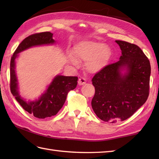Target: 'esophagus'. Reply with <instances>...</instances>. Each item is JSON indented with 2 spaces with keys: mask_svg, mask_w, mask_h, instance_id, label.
Masks as SVG:
<instances>
[{
  "mask_svg": "<svg viewBox=\"0 0 159 159\" xmlns=\"http://www.w3.org/2000/svg\"><path fill=\"white\" fill-rule=\"evenodd\" d=\"M86 83V80L85 78L83 77H80V79H79V84L80 85H84V84Z\"/></svg>",
  "mask_w": 159,
  "mask_h": 159,
  "instance_id": "1",
  "label": "esophagus"
}]
</instances>
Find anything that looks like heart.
<instances>
[{
    "instance_id": "b5f03b06",
    "label": "heart",
    "mask_w": 159,
    "mask_h": 159,
    "mask_svg": "<svg viewBox=\"0 0 159 159\" xmlns=\"http://www.w3.org/2000/svg\"><path fill=\"white\" fill-rule=\"evenodd\" d=\"M111 50L104 43L96 41H83L74 46L73 56L69 61L76 65L78 61H86L85 68L90 73H96L105 67L111 57Z\"/></svg>"
}]
</instances>
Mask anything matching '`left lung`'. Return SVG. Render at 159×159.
<instances>
[{
	"label": "left lung",
	"mask_w": 159,
	"mask_h": 159,
	"mask_svg": "<svg viewBox=\"0 0 159 159\" xmlns=\"http://www.w3.org/2000/svg\"><path fill=\"white\" fill-rule=\"evenodd\" d=\"M116 42L121 50L120 60L106 66L92 80L95 87L92 109L100 120L111 123L126 120L146 102L151 73L150 61L139 46Z\"/></svg>",
	"instance_id": "8db88e82"
}]
</instances>
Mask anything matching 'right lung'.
Segmentation results:
<instances>
[{
	"label": "right lung",
	"mask_w": 159,
	"mask_h": 159,
	"mask_svg": "<svg viewBox=\"0 0 159 159\" xmlns=\"http://www.w3.org/2000/svg\"><path fill=\"white\" fill-rule=\"evenodd\" d=\"M52 35L50 32H42L28 36L20 43L13 52L10 62V90L11 93L24 109L39 119L55 116L59 112L66 102L67 93L76 88L78 77L57 76L46 92L38 100L27 102L20 97L18 92L15 59L18 57V53L32 46L54 43L55 41L52 39Z\"/></svg>",
	"instance_id": "1"
}]
</instances>
